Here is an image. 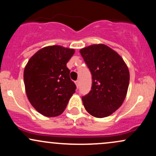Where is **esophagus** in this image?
<instances>
[{
	"mask_svg": "<svg viewBox=\"0 0 156 156\" xmlns=\"http://www.w3.org/2000/svg\"><path fill=\"white\" fill-rule=\"evenodd\" d=\"M76 87H77V88H78V87H79V80H77L76 81Z\"/></svg>",
	"mask_w": 156,
	"mask_h": 156,
	"instance_id": "34e87169",
	"label": "esophagus"
}]
</instances>
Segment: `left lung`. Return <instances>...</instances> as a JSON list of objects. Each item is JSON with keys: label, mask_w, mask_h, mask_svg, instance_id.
I'll return each mask as SVG.
<instances>
[{"label": "left lung", "mask_w": 156, "mask_h": 156, "mask_svg": "<svg viewBox=\"0 0 156 156\" xmlns=\"http://www.w3.org/2000/svg\"><path fill=\"white\" fill-rule=\"evenodd\" d=\"M92 77L91 91L82 98L87 112L94 117L111 115L124 102L130 73L124 60L115 51L103 44L80 50Z\"/></svg>", "instance_id": "8db88e82"}]
</instances>
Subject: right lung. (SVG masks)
Returning <instances> with one entry per match:
<instances>
[{"label": "right lung", "mask_w": 156, "mask_h": 156, "mask_svg": "<svg viewBox=\"0 0 156 156\" xmlns=\"http://www.w3.org/2000/svg\"><path fill=\"white\" fill-rule=\"evenodd\" d=\"M75 50L60 45L44 47L32 55L23 73L27 98L32 106L48 117L62 114L76 92L67 63Z\"/></svg>", "instance_id": "obj_1"}]
</instances>
